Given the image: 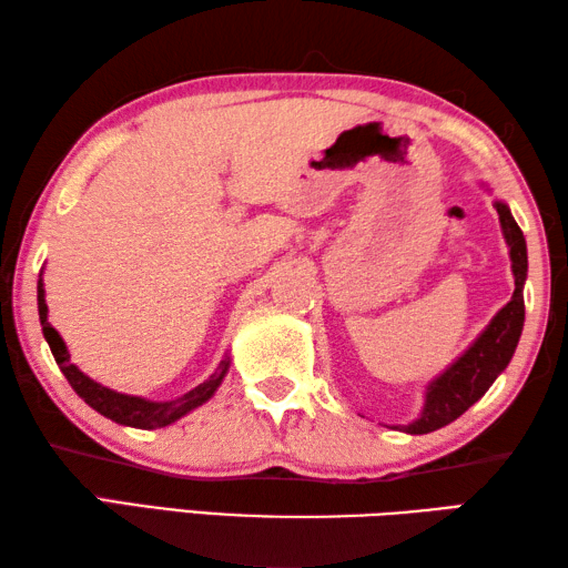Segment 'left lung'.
I'll list each match as a JSON object with an SVG mask.
<instances>
[{"label": "left lung", "instance_id": "left-lung-1", "mask_svg": "<svg viewBox=\"0 0 568 568\" xmlns=\"http://www.w3.org/2000/svg\"><path fill=\"white\" fill-rule=\"evenodd\" d=\"M494 207L498 220H501V233L508 245V257H511L516 291L511 301L480 331L478 338L440 376L428 383L420 416L408 423V426H393L396 430H403V434H430V430L444 428L458 416H464L478 398H484V393L494 386V381L501 376L506 365L514 358V351L524 331V283L528 273L526 237L504 200H496Z\"/></svg>", "mask_w": 568, "mask_h": 568}]
</instances>
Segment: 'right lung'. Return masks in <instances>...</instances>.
<instances>
[{"label":"right lung","mask_w":568,"mask_h":568,"mask_svg":"<svg viewBox=\"0 0 568 568\" xmlns=\"http://www.w3.org/2000/svg\"><path fill=\"white\" fill-rule=\"evenodd\" d=\"M37 307H40V323H42L44 341L50 343L54 361H57V365H60V371L64 373V378L70 381V386L74 388L77 396H80L84 403H88V406H92L98 413H102L104 418L120 423V426L145 428V430L170 426V423L180 420L182 416H187L190 410H195L197 406H203V403L213 398L230 368V355L225 353V358L220 361L213 376L175 400H148L140 396H128V393H118L108 386H102V383H98V381H92L90 376H84V373L77 368L74 363H70V351H67L62 335L52 328L50 321H47L42 275H40V281H37Z\"/></svg>","instance_id":"1"}]
</instances>
